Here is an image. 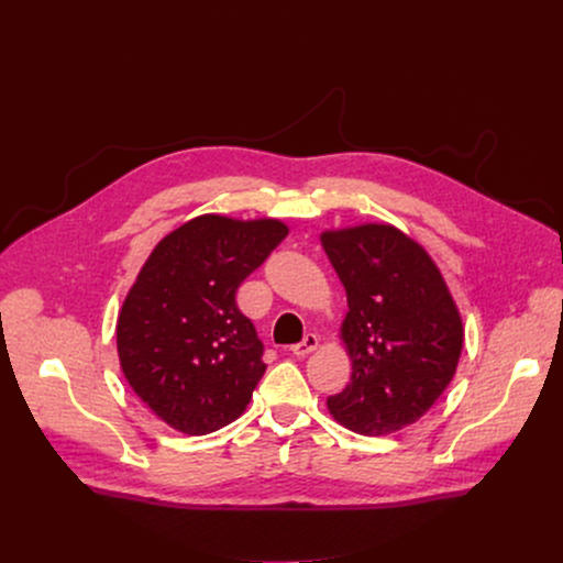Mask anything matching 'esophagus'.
<instances>
[{"mask_svg": "<svg viewBox=\"0 0 563 563\" xmlns=\"http://www.w3.org/2000/svg\"><path fill=\"white\" fill-rule=\"evenodd\" d=\"M316 347H318V336H316V334H305V339H302L300 343L291 345L289 350H291V354H296V356H305V354L313 352Z\"/></svg>", "mask_w": 563, "mask_h": 563, "instance_id": "esophagus-1", "label": "esophagus"}]
</instances>
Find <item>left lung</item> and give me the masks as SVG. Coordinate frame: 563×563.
Returning a JSON list of instances; mask_svg holds the SVG:
<instances>
[{"mask_svg": "<svg viewBox=\"0 0 563 563\" xmlns=\"http://www.w3.org/2000/svg\"><path fill=\"white\" fill-rule=\"evenodd\" d=\"M320 243L350 307L341 339L352 376L328 410L365 437L417 423L450 385L463 347L461 316L439 267L391 224L325 231Z\"/></svg>", "mask_w": 563, "mask_h": 563, "instance_id": "obj_1", "label": "left lung"}]
</instances>
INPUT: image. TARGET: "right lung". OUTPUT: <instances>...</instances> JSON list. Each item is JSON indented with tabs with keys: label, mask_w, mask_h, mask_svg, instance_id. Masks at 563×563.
I'll use <instances>...</instances> for the list:
<instances>
[{
	"label": "right lung",
	"mask_w": 563,
	"mask_h": 563,
	"mask_svg": "<svg viewBox=\"0 0 563 563\" xmlns=\"http://www.w3.org/2000/svg\"><path fill=\"white\" fill-rule=\"evenodd\" d=\"M278 220L198 216L165 235L118 316L122 372L174 430L209 434L245 412L263 378V343L235 291L283 243Z\"/></svg>",
	"instance_id": "add662e5"
}]
</instances>
